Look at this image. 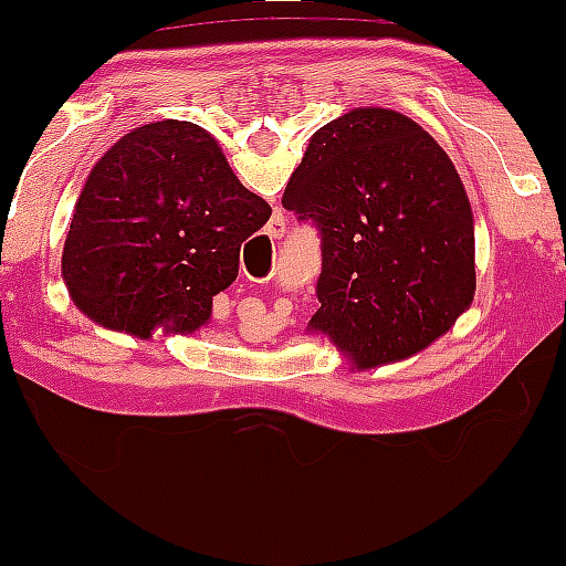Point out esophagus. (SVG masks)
<instances>
[{
	"label": "esophagus",
	"mask_w": 566,
	"mask_h": 566,
	"mask_svg": "<svg viewBox=\"0 0 566 566\" xmlns=\"http://www.w3.org/2000/svg\"><path fill=\"white\" fill-rule=\"evenodd\" d=\"M282 231H284V223H282V220H271V223H269V231H265V233H269V237H282Z\"/></svg>",
	"instance_id": "esophagus-1"
}]
</instances>
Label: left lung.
Returning a JSON list of instances; mask_svg holds the SVG:
<instances>
[{
    "label": "left lung",
    "mask_w": 566,
    "mask_h": 566,
    "mask_svg": "<svg viewBox=\"0 0 566 566\" xmlns=\"http://www.w3.org/2000/svg\"><path fill=\"white\" fill-rule=\"evenodd\" d=\"M282 205L322 237V305L308 327L356 369L418 354L471 305L469 193L444 148L409 116L350 108L316 129Z\"/></svg>",
    "instance_id": "8db88e82"
}]
</instances>
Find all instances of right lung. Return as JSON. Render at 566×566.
Segmentation results:
<instances>
[{"instance_id":"obj_1","label":"right lung","mask_w":566,"mask_h":566,"mask_svg":"<svg viewBox=\"0 0 566 566\" xmlns=\"http://www.w3.org/2000/svg\"><path fill=\"white\" fill-rule=\"evenodd\" d=\"M269 218V201L239 184L207 129L178 119L135 127L76 199L61 261L69 295L108 329L191 335Z\"/></svg>"}]
</instances>
